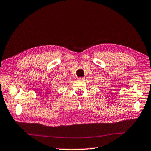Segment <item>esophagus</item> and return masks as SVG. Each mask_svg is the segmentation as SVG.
<instances>
[{
	"label": "esophagus",
	"instance_id": "obj_1",
	"mask_svg": "<svg viewBox=\"0 0 151 151\" xmlns=\"http://www.w3.org/2000/svg\"><path fill=\"white\" fill-rule=\"evenodd\" d=\"M78 80L80 81H82L84 80V78H82V77H80V78H78Z\"/></svg>",
	"mask_w": 151,
	"mask_h": 151
}]
</instances>
